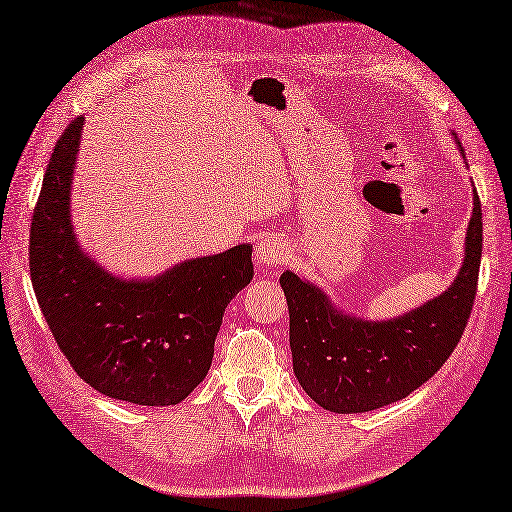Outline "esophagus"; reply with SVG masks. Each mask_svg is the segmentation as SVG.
<instances>
[{
  "instance_id": "esophagus-1",
  "label": "esophagus",
  "mask_w": 512,
  "mask_h": 512,
  "mask_svg": "<svg viewBox=\"0 0 512 512\" xmlns=\"http://www.w3.org/2000/svg\"><path fill=\"white\" fill-rule=\"evenodd\" d=\"M286 243H282L278 236H267V239L260 241L256 245V252H254V260L258 267L263 269H271V267H278L286 260Z\"/></svg>"
}]
</instances>
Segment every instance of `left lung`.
I'll return each instance as SVG.
<instances>
[{"mask_svg":"<svg viewBox=\"0 0 512 512\" xmlns=\"http://www.w3.org/2000/svg\"><path fill=\"white\" fill-rule=\"evenodd\" d=\"M480 258L482 208L473 189L465 263L456 280L445 293L402 317L367 321L345 315L319 286L284 271L280 284L289 304L293 371L310 400L332 413H367L404 400L428 382L465 332L478 291Z\"/></svg>","mask_w":512,"mask_h":512,"instance_id":"left-lung-1","label":"left lung"}]
</instances>
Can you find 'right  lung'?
<instances>
[{
    "instance_id": "add662e5",
    "label": "right lung",
    "mask_w": 512,
    "mask_h": 512,
    "mask_svg": "<svg viewBox=\"0 0 512 512\" xmlns=\"http://www.w3.org/2000/svg\"><path fill=\"white\" fill-rule=\"evenodd\" d=\"M84 117L58 139L30 228V278L60 352L95 391L173 406L206 378L230 299L254 278L252 245L184 260L154 280H123L82 252L71 178Z\"/></svg>"
}]
</instances>
